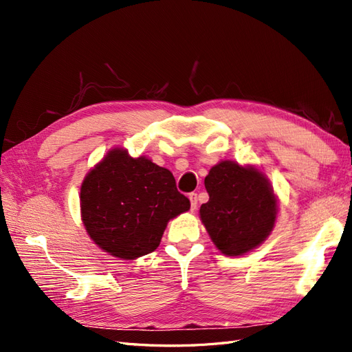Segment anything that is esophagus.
<instances>
[{
  "instance_id": "obj_1",
  "label": "esophagus",
  "mask_w": 352,
  "mask_h": 352,
  "mask_svg": "<svg viewBox=\"0 0 352 352\" xmlns=\"http://www.w3.org/2000/svg\"><path fill=\"white\" fill-rule=\"evenodd\" d=\"M189 201H190V210H195L197 208V204H198V198H197V194L195 192H192V194H189Z\"/></svg>"
}]
</instances>
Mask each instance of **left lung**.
Here are the masks:
<instances>
[{
    "label": "left lung",
    "mask_w": 352,
    "mask_h": 352,
    "mask_svg": "<svg viewBox=\"0 0 352 352\" xmlns=\"http://www.w3.org/2000/svg\"><path fill=\"white\" fill-rule=\"evenodd\" d=\"M204 184L210 198L201 206L199 219L221 254L238 257L269 238L279 202L258 167L221 160L210 168Z\"/></svg>",
    "instance_id": "1"
}]
</instances>
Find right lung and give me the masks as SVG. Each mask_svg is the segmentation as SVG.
I'll return each instance as SVG.
<instances>
[{"mask_svg": "<svg viewBox=\"0 0 352 352\" xmlns=\"http://www.w3.org/2000/svg\"><path fill=\"white\" fill-rule=\"evenodd\" d=\"M79 198L89 238L122 260L155 251L167 223L190 208L170 170L119 146L87 173Z\"/></svg>", "mask_w": 352, "mask_h": 352, "instance_id": "right-lung-1", "label": "right lung"}]
</instances>
